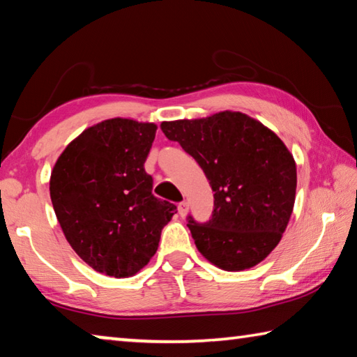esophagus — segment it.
Instances as JSON below:
<instances>
[{"instance_id": "esophagus-1", "label": "esophagus", "mask_w": 357, "mask_h": 357, "mask_svg": "<svg viewBox=\"0 0 357 357\" xmlns=\"http://www.w3.org/2000/svg\"><path fill=\"white\" fill-rule=\"evenodd\" d=\"M178 211H179V214L184 217L187 214V211H189V204H187V202H181L178 204Z\"/></svg>"}]
</instances>
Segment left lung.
Returning a JSON list of instances; mask_svg holds the SVG:
<instances>
[{"mask_svg":"<svg viewBox=\"0 0 357 357\" xmlns=\"http://www.w3.org/2000/svg\"><path fill=\"white\" fill-rule=\"evenodd\" d=\"M214 192L211 220L187 223L202 255L223 271L250 269L280 243L296 198V162L273 130L241 112L164 121Z\"/></svg>","mask_w":357,"mask_h":357,"instance_id":"obj_1","label":"left lung"}]
</instances>
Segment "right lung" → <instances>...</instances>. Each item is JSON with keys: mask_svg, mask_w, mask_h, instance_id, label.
<instances>
[{"mask_svg": "<svg viewBox=\"0 0 357 357\" xmlns=\"http://www.w3.org/2000/svg\"><path fill=\"white\" fill-rule=\"evenodd\" d=\"M155 130L154 123L105 119L74 138L52 170L50 198L64 236L100 274L135 275L176 213L153 195L144 172Z\"/></svg>", "mask_w": 357, "mask_h": 357, "instance_id": "add662e5", "label": "right lung"}]
</instances>
